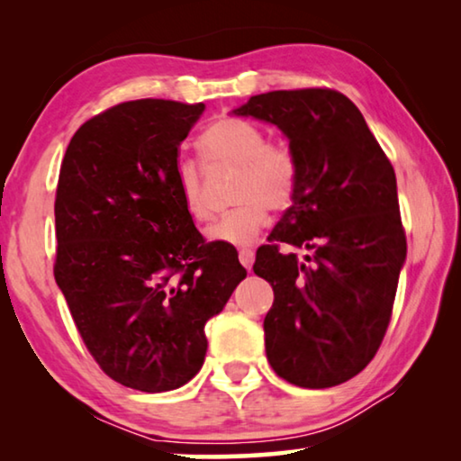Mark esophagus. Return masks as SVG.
Listing matches in <instances>:
<instances>
[{
  "mask_svg": "<svg viewBox=\"0 0 461 461\" xmlns=\"http://www.w3.org/2000/svg\"><path fill=\"white\" fill-rule=\"evenodd\" d=\"M238 258H240V262H241V267L249 270V268H252V264H254V249H249V248L240 249Z\"/></svg>",
  "mask_w": 461,
  "mask_h": 461,
  "instance_id": "obj_1",
  "label": "esophagus"
}]
</instances>
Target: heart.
<instances>
[{
	"instance_id": "1",
	"label": "heart",
	"mask_w": 461,
	"mask_h": 461,
	"mask_svg": "<svg viewBox=\"0 0 461 461\" xmlns=\"http://www.w3.org/2000/svg\"><path fill=\"white\" fill-rule=\"evenodd\" d=\"M199 150L209 168H236L233 199L240 205L207 230L212 241L248 246L260 236L268 209L293 203L299 185V160L286 142H267L264 131L244 120H220L199 136ZM176 185L183 205L194 221L212 220L213 209L205 194V168L197 162L176 167Z\"/></svg>"
}]
</instances>
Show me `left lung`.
Returning a JSON list of instances; mask_svg holds the SVG:
<instances>
[{"label":"left lung","mask_w":461,"mask_h":461,"mask_svg":"<svg viewBox=\"0 0 461 461\" xmlns=\"http://www.w3.org/2000/svg\"><path fill=\"white\" fill-rule=\"evenodd\" d=\"M233 113L275 123L299 160L293 205L254 262L275 291L268 362L294 386H338L376 356L393 315L407 258L394 168L339 91H270ZM280 240L312 254L301 263Z\"/></svg>","instance_id":"8db88e82"}]
</instances>
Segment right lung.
Masks as SVG:
<instances>
[{
	"instance_id": "1",
	"label": "right lung",
	"mask_w": 461,
	"mask_h": 461,
	"mask_svg": "<svg viewBox=\"0 0 461 461\" xmlns=\"http://www.w3.org/2000/svg\"><path fill=\"white\" fill-rule=\"evenodd\" d=\"M205 105L138 99L75 131L60 165L54 278L99 368L142 393L201 370L205 323L246 268L203 240L176 185L178 146Z\"/></svg>"
}]
</instances>
